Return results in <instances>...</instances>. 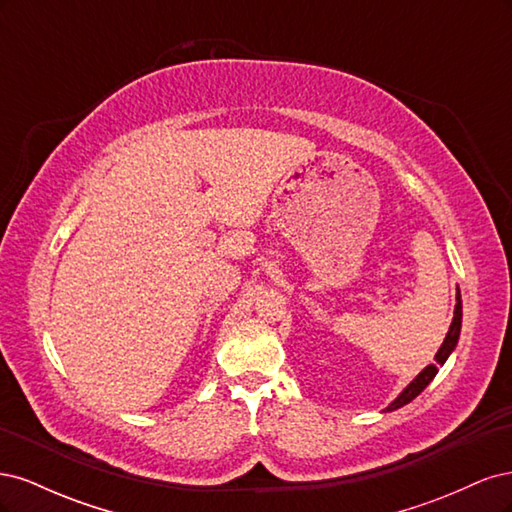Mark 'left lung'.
Segmentation results:
<instances>
[{"label": "left lung", "instance_id": "1", "mask_svg": "<svg viewBox=\"0 0 512 512\" xmlns=\"http://www.w3.org/2000/svg\"><path fill=\"white\" fill-rule=\"evenodd\" d=\"M459 333H461V294H459V288H457V305H455L453 322H451V329H448V333H446V337H444V342H442L440 350L436 352V365H427V367L421 371V374H418V376L406 386V389L399 393V397L391 401V406L386 408L384 412H393V410H397V408H401V406L410 404V401H412L414 397H418V395H421V393L425 391V386H427L433 378H436L438 367L444 365L448 356H451V352L455 350V346H457V342H459Z\"/></svg>", "mask_w": 512, "mask_h": 512}]
</instances>
